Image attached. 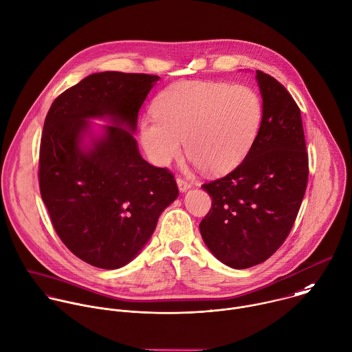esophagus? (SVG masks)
<instances>
[{
	"label": "esophagus",
	"instance_id": "esophagus-1",
	"mask_svg": "<svg viewBox=\"0 0 352 352\" xmlns=\"http://www.w3.org/2000/svg\"><path fill=\"white\" fill-rule=\"evenodd\" d=\"M177 184H178V188H179L181 192H186L192 186V184L189 181H186V179H184L181 177L177 178Z\"/></svg>",
	"mask_w": 352,
	"mask_h": 352
}]
</instances>
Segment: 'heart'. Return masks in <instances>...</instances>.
Listing matches in <instances>:
<instances>
[{"label":"heart","mask_w":352,"mask_h":352,"mask_svg":"<svg viewBox=\"0 0 352 352\" xmlns=\"http://www.w3.org/2000/svg\"><path fill=\"white\" fill-rule=\"evenodd\" d=\"M155 119L141 123V142L149 159L167 166L181 155L204 173L222 174L250 152L261 123L262 101L248 86L222 82H179L153 102Z\"/></svg>","instance_id":"1"}]
</instances>
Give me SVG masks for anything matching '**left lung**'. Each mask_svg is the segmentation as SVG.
Wrapping results in <instances>:
<instances>
[{"mask_svg":"<svg viewBox=\"0 0 352 352\" xmlns=\"http://www.w3.org/2000/svg\"><path fill=\"white\" fill-rule=\"evenodd\" d=\"M263 97L258 135L228 175L203 184L211 208L201 237L222 263L248 269L269 259L287 240L309 179V153L298 104L276 78L256 71Z\"/></svg>","mask_w":352,"mask_h":352,"instance_id":"8db88e82","label":"left lung"}]
</instances>
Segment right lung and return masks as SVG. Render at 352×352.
<instances>
[{
	"label": "right lung",
	"mask_w": 352,
	"mask_h": 352,
	"mask_svg": "<svg viewBox=\"0 0 352 352\" xmlns=\"http://www.w3.org/2000/svg\"><path fill=\"white\" fill-rule=\"evenodd\" d=\"M157 80V75L149 74H91L57 96L45 118L38 168L41 197L64 245L94 267L112 270L127 265L178 196L174 174L144 160L131 133ZM104 116L128 129L107 126L91 148L83 150L85 119Z\"/></svg>",
	"instance_id": "add662e5"
}]
</instances>
